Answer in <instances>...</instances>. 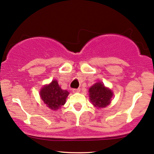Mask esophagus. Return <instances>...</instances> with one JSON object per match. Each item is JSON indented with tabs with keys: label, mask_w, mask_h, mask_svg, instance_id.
<instances>
[{
	"label": "esophagus",
	"mask_w": 154,
	"mask_h": 154,
	"mask_svg": "<svg viewBox=\"0 0 154 154\" xmlns=\"http://www.w3.org/2000/svg\"><path fill=\"white\" fill-rule=\"evenodd\" d=\"M79 91H80V88L73 89V90H72V92H75V93H76V92H79Z\"/></svg>",
	"instance_id": "1"
}]
</instances>
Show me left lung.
Segmentation results:
<instances>
[{
	"label": "left lung",
	"mask_w": 154,
	"mask_h": 154,
	"mask_svg": "<svg viewBox=\"0 0 154 154\" xmlns=\"http://www.w3.org/2000/svg\"><path fill=\"white\" fill-rule=\"evenodd\" d=\"M90 99L95 107H105L110 103L112 92L102 82H97L89 90Z\"/></svg>",
	"instance_id": "8db88e82"
}]
</instances>
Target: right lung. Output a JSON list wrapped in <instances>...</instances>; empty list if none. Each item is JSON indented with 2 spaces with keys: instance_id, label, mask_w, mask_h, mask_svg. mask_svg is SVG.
<instances>
[{
  "instance_id": "1",
  "label": "right lung",
  "mask_w": 154,
  "mask_h": 154,
  "mask_svg": "<svg viewBox=\"0 0 154 154\" xmlns=\"http://www.w3.org/2000/svg\"><path fill=\"white\" fill-rule=\"evenodd\" d=\"M69 92L61 89L57 80L44 86L40 91V96L44 103L51 110H56L60 108L65 103Z\"/></svg>"
}]
</instances>
